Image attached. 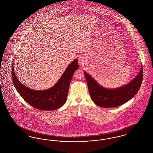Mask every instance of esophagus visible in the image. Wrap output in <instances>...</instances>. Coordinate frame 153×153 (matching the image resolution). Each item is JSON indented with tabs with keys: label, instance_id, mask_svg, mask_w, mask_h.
Masks as SVG:
<instances>
[{
	"label": "esophagus",
	"instance_id": "esophagus-1",
	"mask_svg": "<svg viewBox=\"0 0 153 153\" xmlns=\"http://www.w3.org/2000/svg\"><path fill=\"white\" fill-rule=\"evenodd\" d=\"M78 61H79V64L80 65V67L82 68V66H84V58L83 57H79L78 58Z\"/></svg>",
	"mask_w": 153,
	"mask_h": 153
}]
</instances>
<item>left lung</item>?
<instances>
[{"label": "left lung", "mask_w": 153, "mask_h": 153, "mask_svg": "<svg viewBox=\"0 0 153 153\" xmlns=\"http://www.w3.org/2000/svg\"><path fill=\"white\" fill-rule=\"evenodd\" d=\"M84 73L92 101L98 106L111 108L123 104L137 94L142 82L143 72L141 66L138 75L131 82L115 89L102 87L89 74L85 72Z\"/></svg>", "instance_id": "1"}]
</instances>
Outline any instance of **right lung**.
<instances>
[{
    "instance_id": "right-lung-1",
    "label": "right lung",
    "mask_w": 153,
    "mask_h": 153,
    "mask_svg": "<svg viewBox=\"0 0 153 153\" xmlns=\"http://www.w3.org/2000/svg\"><path fill=\"white\" fill-rule=\"evenodd\" d=\"M12 65V80L19 94L32 107L44 111L58 109L65 103L73 74L79 68L78 61L74 59L66 68L61 78L53 87L46 90L36 91L22 84L16 76L14 63Z\"/></svg>"
}]
</instances>
